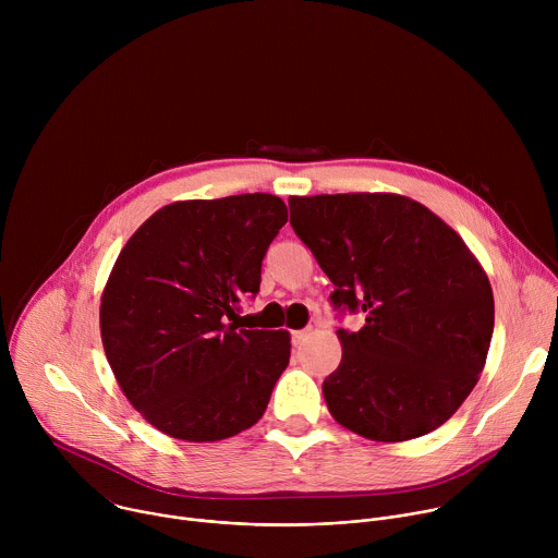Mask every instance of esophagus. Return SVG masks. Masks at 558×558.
I'll return each instance as SVG.
<instances>
[{
    "mask_svg": "<svg viewBox=\"0 0 558 558\" xmlns=\"http://www.w3.org/2000/svg\"><path fill=\"white\" fill-rule=\"evenodd\" d=\"M306 338H308V329H300V331H293V333H291L293 344H302Z\"/></svg>",
    "mask_w": 558,
    "mask_h": 558,
    "instance_id": "esophagus-1",
    "label": "esophagus"
}]
</instances>
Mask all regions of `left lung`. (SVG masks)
Segmentation results:
<instances>
[{"label": "left lung", "mask_w": 558, "mask_h": 558, "mask_svg": "<svg viewBox=\"0 0 558 558\" xmlns=\"http://www.w3.org/2000/svg\"><path fill=\"white\" fill-rule=\"evenodd\" d=\"M291 227L364 313L338 329L340 366L323 392L333 420L373 441H409L446 424L486 366L490 280L461 235L422 203L384 192L291 196Z\"/></svg>", "instance_id": "left-lung-1"}]
</instances>
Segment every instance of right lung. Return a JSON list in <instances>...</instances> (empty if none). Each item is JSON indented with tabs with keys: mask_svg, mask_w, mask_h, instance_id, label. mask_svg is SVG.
Returning <instances> with one entry per match:
<instances>
[{
	"mask_svg": "<svg viewBox=\"0 0 558 558\" xmlns=\"http://www.w3.org/2000/svg\"><path fill=\"white\" fill-rule=\"evenodd\" d=\"M287 222L274 194L177 201L121 250L99 327L128 402L156 430L220 441L252 428L289 364V331L241 329L260 265Z\"/></svg>",
	"mask_w": 558,
	"mask_h": 558,
	"instance_id": "1",
	"label": "right lung"
}]
</instances>
